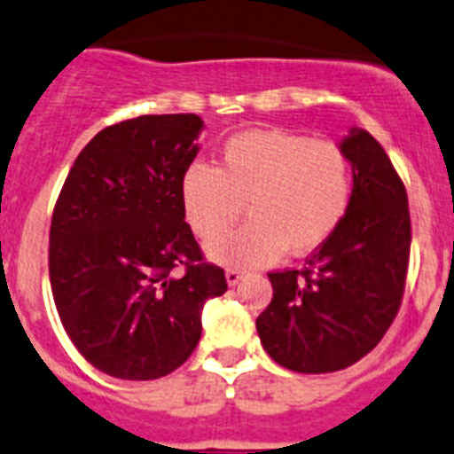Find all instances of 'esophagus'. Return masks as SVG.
Wrapping results in <instances>:
<instances>
[{"instance_id": "obj_1", "label": "esophagus", "mask_w": 454, "mask_h": 454, "mask_svg": "<svg viewBox=\"0 0 454 454\" xmlns=\"http://www.w3.org/2000/svg\"><path fill=\"white\" fill-rule=\"evenodd\" d=\"M242 278H244L242 269H228V271H226V283L231 285V287H235V285L239 283Z\"/></svg>"}]
</instances>
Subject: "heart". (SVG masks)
<instances>
[{
    "mask_svg": "<svg viewBox=\"0 0 454 454\" xmlns=\"http://www.w3.org/2000/svg\"><path fill=\"white\" fill-rule=\"evenodd\" d=\"M350 197L353 167L337 142L280 129L235 133L217 167L192 162L181 176L185 219L201 239L225 231L247 206L252 222L207 247L231 267L276 262L285 248L314 251L344 222Z\"/></svg>",
    "mask_w": 454,
    "mask_h": 454,
    "instance_id": "b5f03b06",
    "label": "heart"
}]
</instances>
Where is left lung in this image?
Masks as SVG:
<instances>
[{
  "mask_svg": "<svg viewBox=\"0 0 454 454\" xmlns=\"http://www.w3.org/2000/svg\"><path fill=\"white\" fill-rule=\"evenodd\" d=\"M353 197L337 231L303 269L271 271L273 298L257 334L273 362L296 373H333L380 344L398 314L410 264L411 222L403 178L371 133L341 140Z\"/></svg>",
  "mask_w": 454,
  "mask_h": 454,
  "instance_id": "obj_1",
  "label": "left lung"
}]
</instances>
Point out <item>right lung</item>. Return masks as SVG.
Here are the masks:
<instances>
[{"mask_svg": "<svg viewBox=\"0 0 454 454\" xmlns=\"http://www.w3.org/2000/svg\"><path fill=\"white\" fill-rule=\"evenodd\" d=\"M199 115H142L99 130L74 160L49 231L60 324L95 369L169 375L201 339V309L228 289L185 222L183 171Z\"/></svg>", "mask_w": 454, "mask_h": 454, "instance_id": "obj_1", "label": "right lung"}]
</instances>
